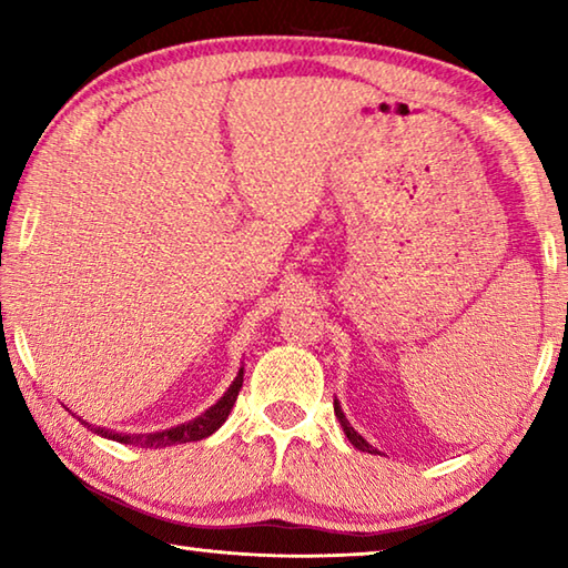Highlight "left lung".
<instances>
[{
    "instance_id": "obj_1",
    "label": "left lung",
    "mask_w": 568,
    "mask_h": 568,
    "mask_svg": "<svg viewBox=\"0 0 568 568\" xmlns=\"http://www.w3.org/2000/svg\"><path fill=\"white\" fill-rule=\"evenodd\" d=\"M335 416H338V420H341V426H343V430H345V436H348V440H351V444L355 446V448H358V450H368V454H378V450L376 448H373L371 444H368V440H365L361 434H358V430H355L353 426H351V423L348 420H345V416H343V410H341V406H338V400H335Z\"/></svg>"
}]
</instances>
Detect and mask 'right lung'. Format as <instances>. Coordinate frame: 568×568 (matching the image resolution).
I'll use <instances>...</instances> for the list:
<instances>
[{"label":"right lung","instance_id":"1","mask_svg":"<svg viewBox=\"0 0 568 568\" xmlns=\"http://www.w3.org/2000/svg\"><path fill=\"white\" fill-rule=\"evenodd\" d=\"M240 388H243V368H240L237 378L233 381V386L227 388L225 396L220 398L213 408H207L203 416H197L190 423H180V426L170 428V430H158V434H118V430H104L98 426H90L88 420H82V423L90 430H94L98 436L120 440V444L140 446V448H165V446H175V444H190V440L207 438L210 434H215V430L223 426L225 418L230 416V408L235 406Z\"/></svg>","mask_w":568,"mask_h":568}]
</instances>
